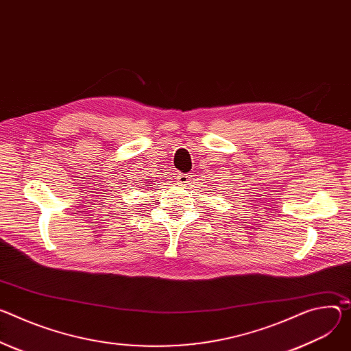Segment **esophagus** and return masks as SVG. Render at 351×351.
I'll use <instances>...</instances> for the list:
<instances>
[{
  "label": "esophagus",
  "mask_w": 351,
  "mask_h": 351,
  "mask_svg": "<svg viewBox=\"0 0 351 351\" xmlns=\"http://www.w3.org/2000/svg\"><path fill=\"white\" fill-rule=\"evenodd\" d=\"M190 180H192V176L187 175V173H180V175L178 176V183H179L180 186H187V184L190 183Z\"/></svg>",
  "instance_id": "1"
}]
</instances>
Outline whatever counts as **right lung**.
<instances>
[{
	"mask_svg": "<svg viewBox=\"0 0 351 351\" xmlns=\"http://www.w3.org/2000/svg\"><path fill=\"white\" fill-rule=\"evenodd\" d=\"M147 186H148V184H147Z\"/></svg>",
	"mask_w": 351,
	"mask_h": 351,
	"instance_id": "obj_1",
	"label": "right lung"
}]
</instances>
